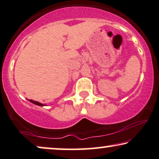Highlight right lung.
Masks as SVG:
<instances>
[{
  "label": "right lung",
  "mask_w": 159,
  "mask_h": 159,
  "mask_svg": "<svg viewBox=\"0 0 159 159\" xmlns=\"http://www.w3.org/2000/svg\"><path fill=\"white\" fill-rule=\"evenodd\" d=\"M29 101L33 103V104H35V105H39V106H44V105H43V104H41V102H39L32 100V99H30Z\"/></svg>",
  "instance_id": "right-lung-1"
}]
</instances>
